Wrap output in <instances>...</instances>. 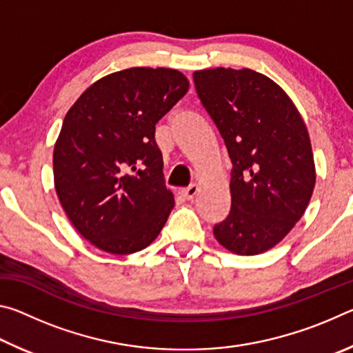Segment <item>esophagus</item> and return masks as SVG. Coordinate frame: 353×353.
Returning a JSON list of instances; mask_svg holds the SVG:
<instances>
[{
  "instance_id": "34e87169",
  "label": "esophagus",
  "mask_w": 353,
  "mask_h": 353,
  "mask_svg": "<svg viewBox=\"0 0 353 353\" xmlns=\"http://www.w3.org/2000/svg\"><path fill=\"white\" fill-rule=\"evenodd\" d=\"M198 191H199V188H198V185H190V187H187L185 188L183 191H182V196L187 201H193L194 199V196L198 194Z\"/></svg>"
}]
</instances>
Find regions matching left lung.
Listing matches in <instances>:
<instances>
[{"label":"left lung","instance_id":"1","mask_svg":"<svg viewBox=\"0 0 353 353\" xmlns=\"http://www.w3.org/2000/svg\"><path fill=\"white\" fill-rule=\"evenodd\" d=\"M193 79L234 165L230 213L213 235L238 255L266 252L312 199L316 170L305 123L282 87L254 70H201Z\"/></svg>","mask_w":353,"mask_h":353}]
</instances>
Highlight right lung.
I'll use <instances>...</instances> for the list:
<instances>
[{"instance_id": "obj_1", "label": "right lung", "mask_w": 353, "mask_h": 353, "mask_svg": "<svg viewBox=\"0 0 353 353\" xmlns=\"http://www.w3.org/2000/svg\"><path fill=\"white\" fill-rule=\"evenodd\" d=\"M188 87L177 70L128 68L101 77L65 117L52 155L57 198L104 252H139L163 229L174 196L163 182L155 124Z\"/></svg>"}]
</instances>
